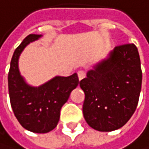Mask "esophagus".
Segmentation results:
<instances>
[{
	"instance_id": "1",
	"label": "esophagus",
	"mask_w": 149,
	"mask_h": 149,
	"mask_svg": "<svg viewBox=\"0 0 149 149\" xmlns=\"http://www.w3.org/2000/svg\"><path fill=\"white\" fill-rule=\"evenodd\" d=\"M85 77H86L85 71H83V70H79L78 71V78H79V80H81L82 79H84Z\"/></svg>"
}]
</instances>
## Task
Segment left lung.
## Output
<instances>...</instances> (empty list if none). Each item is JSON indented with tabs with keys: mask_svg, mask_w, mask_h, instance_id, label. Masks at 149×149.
<instances>
[{
	"mask_svg": "<svg viewBox=\"0 0 149 149\" xmlns=\"http://www.w3.org/2000/svg\"><path fill=\"white\" fill-rule=\"evenodd\" d=\"M141 84L138 48L130 43L116 46L109 58L79 82L85 93L82 110L88 126L99 131L123 127L136 109Z\"/></svg>",
	"mask_w": 149,
	"mask_h": 149,
	"instance_id": "8db88e82",
	"label": "left lung"
}]
</instances>
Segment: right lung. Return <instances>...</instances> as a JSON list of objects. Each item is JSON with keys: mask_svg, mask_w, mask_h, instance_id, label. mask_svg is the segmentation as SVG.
I'll return each mask as SVG.
<instances>
[{"mask_svg": "<svg viewBox=\"0 0 149 149\" xmlns=\"http://www.w3.org/2000/svg\"><path fill=\"white\" fill-rule=\"evenodd\" d=\"M40 36L30 34L16 48L10 61L8 87L10 106L19 124L31 132L47 133L56 127L61 107L79 81L74 73L70 77H55L38 88L25 83L18 68L19 56L30 42Z\"/></svg>", "mask_w": 149, "mask_h": 149, "instance_id": "add662e5", "label": "right lung"}]
</instances>
